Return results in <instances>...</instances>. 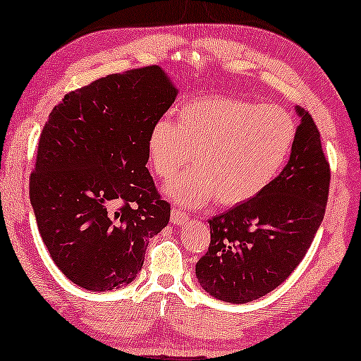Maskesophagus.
<instances>
[{"label": "esophagus", "mask_w": 361, "mask_h": 361, "mask_svg": "<svg viewBox=\"0 0 361 361\" xmlns=\"http://www.w3.org/2000/svg\"><path fill=\"white\" fill-rule=\"evenodd\" d=\"M188 221V216L182 212L180 208H173L171 212V223L173 224H185Z\"/></svg>", "instance_id": "obj_1"}]
</instances>
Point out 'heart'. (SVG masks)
<instances>
[{"mask_svg":"<svg viewBox=\"0 0 361 361\" xmlns=\"http://www.w3.org/2000/svg\"><path fill=\"white\" fill-rule=\"evenodd\" d=\"M177 121L163 119L148 137L154 174L168 180L190 161L193 168L166 185L184 208L213 198L235 207L258 197L281 174L295 145L297 124L279 106L231 97H203L182 103Z\"/></svg>","mask_w":361,"mask_h":361,"instance_id":"obj_1","label":"heart"}]
</instances>
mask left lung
<instances>
[{"label": "left lung", "mask_w": 361, "mask_h": 361, "mask_svg": "<svg viewBox=\"0 0 361 361\" xmlns=\"http://www.w3.org/2000/svg\"><path fill=\"white\" fill-rule=\"evenodd\" d=\"M282 173L266 190L209 219L208 252L195 274L209 295L247 303L281 286L312 245L328 203L331 169L307 111Z\"/></svg>", "instance_id": "left-lung-1"}]
</instances>
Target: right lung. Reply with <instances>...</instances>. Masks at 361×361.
<instances>
[{
    "instance_id": "right-lung-1",
    "label": "right lung",
    "mask_w": 361,
    "mask_h": 361,
    "mask_svg": "<svg viewBox=\"0 0 361 361\" xmlns=\"http://www.w3.org/2000/svg\"><path fill=\"white\" fill-rule=\"evenodd\" d=\"M177 88L159 66L102 77L49 113L30 176V203L54 264L92 292L140 273L148 238L169 223L147 163L148 137Z\"/></svg>"
}]
</instances>
